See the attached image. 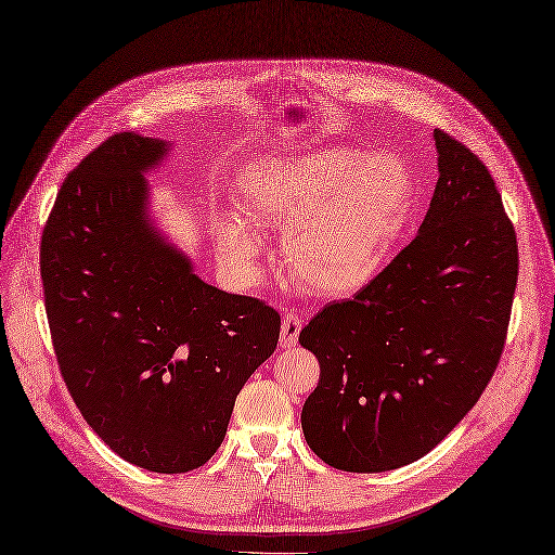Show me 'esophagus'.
I'll use <instances>...</instances> for the list:
<instances>
[{
	"mask_svg": "<svg viewBox=\"0 0 555 555\" xmlns=\"http://www.w3.org/2000/svg\"><path fill=\"white\" fill-rule=\"evenodd\" d=\"M300 328H302V321H300V317H298V314H294V312H286V314H284V319H282L280 347H282V349L296 347L298 335H300Z\"/></svg>",
	"mask_w": 555,
	"mask_h": 555,
	"instance_id": "obj_1",
	"label": "esophagus"
}]
</instances>
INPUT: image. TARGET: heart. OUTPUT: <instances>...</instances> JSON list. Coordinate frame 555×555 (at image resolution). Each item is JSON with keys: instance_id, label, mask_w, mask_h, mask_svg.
<instances>
[{"instance_id": "1", "label": "heart", "mask_w": 555, "mask_h": 555, "mask_svg": "<svg viewBox=\"0 0 555 555\" xmlns=\"http://www.w3.org/2000/svg\"><path fill=\"white\" fill-rule=\"evenodd\" d=\"M413 177L392 154L353 149L263 160L245 175L236 206L245 220L218 224V253L253 280L261 255L255 227L282 229L284 259L308 289L349 296L384 269L413 208Z\"/></svg>"}]
</instances>
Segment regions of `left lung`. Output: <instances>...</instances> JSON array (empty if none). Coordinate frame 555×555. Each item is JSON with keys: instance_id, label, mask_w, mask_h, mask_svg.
<instances>
[{"instance_id": "8db88e82", "label": "left lung", "mask_w": 555, "mask_h": 555, "mask_svg": "<svg viewBox=\"0 0 555 555\" xmlns=\"http://www.w3.org/2000/svg\"><path fill=\"white\" fill-rule=\"evenodd\" d=\"M438 183L417 236L298 335L319 360L302 434L321 462L384 473L434 450L499 367L519 245L491 171L434 130Z\"/></svg>"}]
</instances>
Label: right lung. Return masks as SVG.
I'll list each match as a JSON object with an SVG mask.
<instances>
[{
    "label": "right lung",
    "instance_id": "obj_1",
    "mask_svg": "<svg viewBox=\"0 0 555 555\" xmlns=\"http://www.w3.org/2000/svg\"><path fill=\"white\" fill-rule=\"evenodd\" d=\"M165 144L119 132L68 171L41 236L52 349L87 425L121 460L188 473L220 448L245 380L278 347L266 300L202 282L144 216Z\"/></svg>",
    "mask_w": 555,
    "mask_h": 555
}]
</instances>
